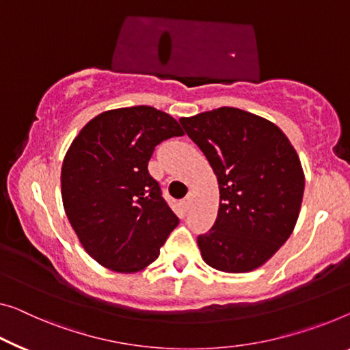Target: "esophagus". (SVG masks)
Instances as JSON below:
<instances>
[{
  "label": "esophagus",
  "mask_w": 350,
  "mask_h": 350,
  "mask_svg": "<svg viewBox=\"0 0 350 350\" xmlns=\"http://www.w3.org/2000/svg\"><path fill=\"white\" fill-rule=\"evenodd\" d=\"M191 201H193V195H191V193H189V195L184 198V201H182V204H184L185 211H189V208L191 207Z\"/></svg>",
  "instance_id": "1"
}]
</instances>
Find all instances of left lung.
Listing matches in <instances>:
<instances>
[{
    "instance_id": "left-lung-1",
    "label": "left lung",
    "mask_w": 350,
    "mask_h": 350,
    "mask_svg": "<svg viewBox=\"0 0 350 350\" xmlns=\"http://www.w3.org/2000/svg\"><path fill=\"white\" fill-rule=\"evenodd\" d=\"M179 122L206 155L220 189L217 220L198 236L201 256L221 272H252L294 231L305 190L299 155L275 124L239 108Z\"/></svg>"
}]
</instances>
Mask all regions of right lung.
I'll return each instance as SVG.
<instances>
[{
	"instance_id": "obj_1",
	"label": "right lung",
	"mask_w": 350,
	"mask_h": 350,
	"mask_svg": "<svg viewBox=\"0 0 350 350\" xmlns=\"http://www.w3.org/2000/svg\"><path fill=\"white\" fill-rule=\"evenodd\" d=\"M182 135L170 114L139 105L100 113L72 142L61 170L62 204L83 248L103 267L146 269L179 225L148 163L155 146Z\"/></svg>"
}]
</instances>
